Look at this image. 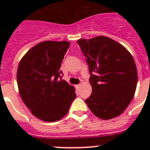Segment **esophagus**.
Listing matches in <instances>:
<instances>
[{
	"label": "esophagus",
	"mask_w": 150,
	"mask_h": 150,
	"mask_svg": "<svg viewBox=\"0 0 150 150\" xmlns=\"http://www.w3.org/2000/svg\"><path fill=\"white\" fill-rule=\"evenodd\" d=\"M80 87H81V84H79V85H77V86H76V88H77V89H79Z\"/></svg>",
	"instance_id": "1"
}]
</instances>
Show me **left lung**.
Instances as JSON below:
<instances>
[{"instance_id":"1","label":"left lung","mask_w":150,"mask_h":150,"mask_svg":"<svg viewBox=\"0 0 150 150\" xmlns=\"http://www.w3.org/2000/svg\"><path fill=\"white\" fill-rule=\"evenodd\" d=\"M86 57L92 94L85 100L92 113L103 120L122 114L135 95L137 68L132 54L107 36L77 42Z\"/></svg>"}]
</instances>
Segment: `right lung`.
Segmentation results:
<instances>
[{
    "label": "right lung",
    "mask_w": 150,
    "mask_h": 150,
    "mask_svg": "<svg viewBox=\"0 0 150 150\" xmlns=\"http://www.w3.org/2000/svg\"><path fill=\"white\" fill-rule=\"evenodd\" d=\"M68 41H44L21 59L17 71L20 96L34 116L53 122L65 116L76 97L75 88L61 79L60 71Z\"/></svg>",
    "instance_id": "add662e5"
}]
</instances>
